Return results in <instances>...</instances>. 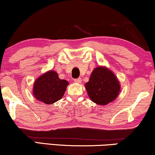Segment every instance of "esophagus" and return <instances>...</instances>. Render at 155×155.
<instances>
[{"label": "esophagus", "instance_id": "34e87169", "mask_svg": "<svg viewBox=\"0 0 155 155\" xmlns=\"http://www.w3.org/2000/svg\"><path fill=\"white\" fill-rule=\"evenodd\" d=\"M74 82H75V83L80 84V83H81L82 80H81V78H78V79H75V80H74Z\"/></svg>", "mask_w": 155, "mask_h": 155}]
</instances>
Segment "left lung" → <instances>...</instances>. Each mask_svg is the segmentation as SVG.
<instances>
[{
  "label": "left lung",
  "instance_id": "obj_1",
  "mask_svg": "<svg viewBox=\"0 0 155 155\" xmlns=\"http://www.w3.org/2000/svg\"><path fill=\"white\" fill-rule=\"evenodd\" d=\"M84 87L91 100L102 106L115 100L120 90L119 80L106 66L95 68Z\"/></svg>",
  "mask_w": 155,
  "mask_h": 155
}]
</instances>
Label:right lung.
Returning a JSON list of instances; mask_svg holds the SVG:
<instances>
[{
  "instance_id": "right-lung-1",
  "label": "right lung",
  "mask_w": 155,
  "mask_h": 155,
  "mask_svg": "<svg viewBox=\"0 0 155 155\" xmlns=\"http://www.w3.org/2000/svg\"><path fill=\"white\" fill-rule=\"evenodd\" d=\"M69 82L59 78L56 71L51 70L40 75L33 85L34 97L46 104L60 100L65 94Z\"/></svg>"
}]
</instances>
